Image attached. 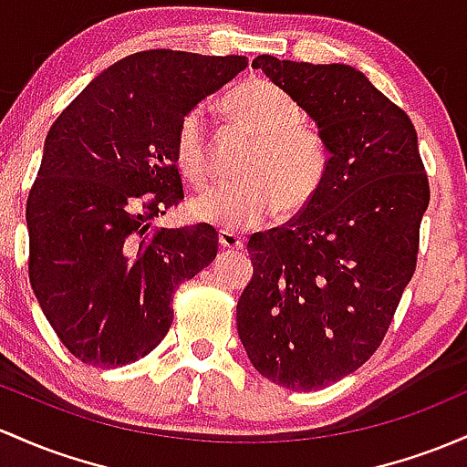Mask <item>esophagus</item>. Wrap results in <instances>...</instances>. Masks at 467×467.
<instances>
[{"label":"esophagus","instance_id":"1","mask_svg":"<svg viewBox=\"0 0 467 467\" xmlns=\"http://www.w3.org/2000/svg\"><path fill=\"white\" fill-rule=\"evenodd\" d=\"M219 244H222V248L225 250H239L244 248V237H239V234L233 233V230L223 228L219 230Z\"/></svg>","mask_w":467,"mask_h":467}]
</instances>
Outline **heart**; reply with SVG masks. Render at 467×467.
<instances>
[{"label": "heart", "instance_id": "1", "mask_svg": "<svg viewBox=\"0 0 467 467\" xmlns=\"http://www.w3.org/2000/svg\"><path fill=\"white\" fill-rule=\"evenodd\" d=\"M223 112L257 143L242 168L244 182L214 186L194 197L192 217L244 230L268 219L276 208L295 214L308 206L326 177L327 150L319 132L299 124V104L273 81L248 79L225 95ZM175 163L192 186L208 182L206 121L199 110L179 121Z\"/></svg>", "mask_w": 467, "mask_h": 467}]
</instances>
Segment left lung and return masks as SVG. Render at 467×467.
<instances>
[{"instance_id": "obj_1", "label": "left lung", "mask_w": 467, "mask_h": 467, "mask_svg": "<svg viewBox=\"0 0 467 467\" xmlns=\"http://www.w3.org/2000/svg\"><path fill=\"white\" fill-rule=\"evenodd\" d=\"M253 68L315 121L327 168L295 219L250 237L237 330L259 375L310 392L361 368L386 337L417 265L428 177L410 117L361 70L270 55Z\"/></svg>"}]
</instances>
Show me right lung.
<instances>
[{"label":"right lung","mask_w":467,"mask_h":467,"mask_svg":"<svg viewBox=\"0 0 467 467\" xmlns=\"http://www.w3.org/2000/svg\"><path fill=\"white\" fill-rule=\"evenodd\" d=\"M245 66L242 55H128L50 126L26 203L28 276L79 361L117 368L155 350L171 330L172 292L217 257L208 223L148 230L183 199L179 121Z\"/></svg>","instance_id":"obj_1"}]
</instances>
